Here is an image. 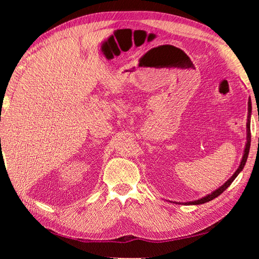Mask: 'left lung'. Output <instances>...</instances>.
Segmentation results:
<instances>
[{
	"instance_id": "left-lung-1",
	"label": "left lung",
	"mask_w": 259,
	"mask_h": 259,
	"mask_svg": "<svg viewBox=\"0 0 259 259\" xmlns=\"http://www.w3.org/2000/svg\"><path fill=\"white\" fill-rule=\"evenodd\" d=\"M250 113H251V102H250V99H249V101H248V119H247V142H246V148H245V151H244L243 159H241V162L239 164L238 169L236 170V172L226 181V183H225L221 187V188H218L217 190H214L213 192H211L210 195L203 197V198H201V199H199V200H195V201H190V202H185V205H200V203H205V202H208V201L214 199V198L218 197L219 195H222L223 192L226 190L230 185H232V183L235 180V178L237 177L238 174L241 171V170H243L245 163L247 161V158H248L249 148H250V138H251V135H250Z\"/></svg>"
}]
</instances>
